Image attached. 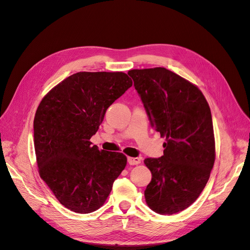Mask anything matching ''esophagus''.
<instances>
[{
	"instance_id": "34e87169",
	"label": "esophagus",
	"mask_w": 250,
	"mask_h": 250,
	"mask_svg": "<svg viewBox=\"0 0 250 250\" xmlns=\"http://www.w3.org/2000/svg\"><path fill=\"white\" fill-rule=\"evenodd\" d=\"M141 162V159L140 158H132V157H128L127 158V163L130 165H138Z\"/></svg>"
}]
</instances>
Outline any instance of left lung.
Wrapping results in <instances>:
<instances>
[{"instance_id": "8db88e82", "label": "left lung", "mask_w": 250, "mask_h": 250, "mask_svg": "<svg viewBox=\"0 0 250 250\" xmlns=\"http://www.w3.org/2000/svg\"><path fill=\"white\" fill-rule=\"evenodd\" d=\"M127 75L150 125L166 137L164 155L144 160L151 172L146 204L158 214H176L197 199L214 166L210 107L195 85L164 67L132 69Z\"/></svg>"}]
</instances>
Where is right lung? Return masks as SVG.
Returning a JSON list of instances; mask_svg holds the SVG:
<instances>
[{"mask_svg":"<svg viewBox=\"0 0 250 250\" xmlns=\"http://www.w3.org/2000/svg\"><path fill=\"white\" fill-rule=\"evenodd\" d=\"M133 85L125 72L80 71L55 86L34 118L40 178L68 210L88 214L101 208L125 169L122 152L90 142L107 109Z\"/></svg>","mask_w":250,"mask_h":250,"instance_id":"1","label":"right lung"}]
</instances>
